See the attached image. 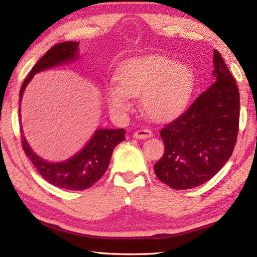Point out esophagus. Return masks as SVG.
Wrapping results in <instances>:
<instances>
[{"mask_svg": "<svg viewBox=\"0 0 257 257\" xmlns=\"http://www.w3.org/2000/svg\"><path fill=\"white\" fill-rule=\"evenodd\" d=\"M133 136L136 139H146V138H150L153 136V133H152L149 129H138L134 133Z\"/></svg>", "mask_w": 257, "mask_h": 257, "instance_id": "obj_1", "label": "esophagus"}]
</instances>
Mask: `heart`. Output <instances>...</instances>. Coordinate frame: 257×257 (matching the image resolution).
<instances>
[{
  "label": "heart",
  "mask_w": 257,
  "mask_h": 257,
  "mask_svg": "<svg viewBox=\"0 0 257 257\" xmlns=\"http://www.w3.org/2000/svg\"><path fill=\"white\" fill-rule=\"evenodd\" d=\"M118 87L107 90V102L114 110L124 111L129 96H141L144 114L155 122L175 118L184 110L193 93L191 69L165 55L150 54L130 59L115 73Z\"/></svg>",
  "instance_id": "b5f03b06"
}]
</instances>
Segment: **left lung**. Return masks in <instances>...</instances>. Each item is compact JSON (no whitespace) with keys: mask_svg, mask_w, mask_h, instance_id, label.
<instances>
[{"mask_svg":"<svg viewBox=\"0 0 257 257\" xmlns=\"http://www.w3.org/2000/svg\"><path fill=\"white\" fill-rule=\"evenodd\" d=\"M216 81L161 130L164 154L156 177L173 189H190L214 177L231 156L239 128V90L222 56L213 55Z\"/></svg>","mask_w":257,"mask_h":257,"instance_id":"8db88e82","label":"left lung"}]
</instances>
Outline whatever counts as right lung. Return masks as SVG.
Segmentation results:
<instances>
[{"label": "right lung", "mask_w": 257, "mask_h": 257, "mask_svg": "<svg viewBox=\"0 0 257 257\" xmlns=\"http://www.w3.org/2000/svg\"><path fill=\"white\" fill-rule=\"evenodd\" d=\"M77 42H63L56 44L37 61L20 89V102L25 88L35 73L67 63L78 58ZM20 115V112H19ZM124 129H97L90 141L71 159L64 162L50 163L41 159L30 149L21 130V145L26 155L46 181L63 189L84 190L101 179L107 170L115 146L124 141Z\"/></svg>", "instance_id": "right-lung-1"}]
</instances>
